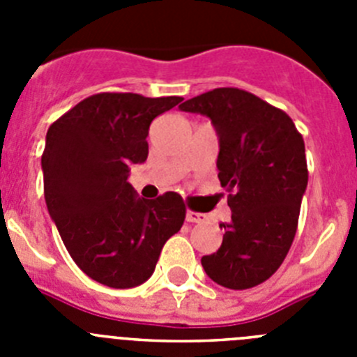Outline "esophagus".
Returning <instances> with one entry per match:
<instances>
[{
	"label": "esophagus",
	"instance_id": "34e87169",
	"mask_svg": "<svg viewBox=\"0 0 357 357\" xmlns=\"http://www.w3.org/2000/svg\"><path fill=\"white\" fill-rule=\"evenodd\" d=\"M207 216L206 214H202V213H195V211H189L185 213V222L189 223H202V222H206Z\"/></svg>",
	"mask_w": 357,
	"mask_h": 357
}]
</instances>
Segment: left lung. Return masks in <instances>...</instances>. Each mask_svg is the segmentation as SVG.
I'll return each mask as SVG.
<instances>
[{
    "label": "left lung",
    "mask_w": 357,
    "mask_h": 357,
    "mask_svg": "<svg viewBox=\"0 0 357 357\" xmlns=\"http://www.w3.org/2000/svg\"><path fill=\"white\" fill-rule=\"evenodd\" d=\"M211 118L220 137L218 178L232 216L222 247L202 257L223 288L248 289L277 272L295 238L307 162L302 134L284 110L259 96L220 87L178 107Z\"/></svg>",
    "instance_id": "left-lung-1"
}]
</instances>
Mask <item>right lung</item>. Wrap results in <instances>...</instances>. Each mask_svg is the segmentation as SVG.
<instances>
[{
	"instance_id": "1",
	"label": "right lung",
	"mask_w": 357,
	"mask_h": 357,
	"mask_svg": "<svg viewBox=\"0 0 357 357\" xmlns=\"http://www.w3.org/2000/svg\"><path fill=\"white\" fill-rule=\"evenodd\" d=\"M181 100L93 94L48 128L40 159L46 206L73 261L100 284H143L184 223L181 195L144 200L128 184L132 164L148 157L150 123Z\"/></svg>"
}]
</instances>
